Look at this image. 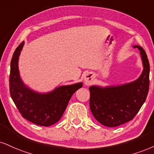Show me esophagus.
<instances>
[{"instance_id":"esophagus-1","label":"esophagus","mask_w":154,"mask_h":154,"mask_svg":"<svg viewBox=\"0 0 154 154\" xmlns=\"http://www.w3.org/2000/svg\"><path fill=\"white\" fill-rule=\"evenodd\" d=\"M92 79H93V75H92V73H87L84 77L85 85H90V83L92 82Z\"/></svg>"}]
</instances>
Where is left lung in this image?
<instances>
[{
    "label": "left lung",
    "instance_id": "1",
    "mask_svg": "<svg viewBox=\"0 0 154 154\" xmlns=\"http://www.w3.org/2000/svg\"><path fill=\"white\" fill-rule=\"evenodd\" d=\"M134 47L139 49L143 65L138 79L118 86H91L89 89L90 110L105 126L116 127L133 120L146 101L149 89V59L141 47Z\"/></svg>",
    "mask_w": 154,
    "mask_h": 154
}]
</instances>
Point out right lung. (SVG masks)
<instances>
[{
	"label": "right lung",
	"instance_id": "add662e5",
	"mask_svg": "<svg viewBox=\"0 0 154 154\" xmlns=\"http://www.w3.org/2000/svg\"><path fill=\"white\" fill-rule=\"evenodd\" d=\"M24 42L15 50L11 62L10 93L22 117L42 126H50L60 120L70 98L82 87V82L60 86L48 93H38L26 86L18 71V57Z\"/></svg>",
	"mask_w": 154,
	"mask_h": 154
}]
</instances>
